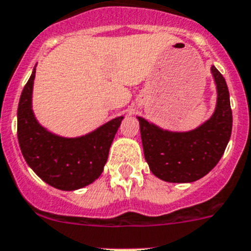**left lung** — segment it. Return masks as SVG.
<instances>
[{"label":"left lung","mask_w":251,"mask_h":251,"mask_svg":"<svg viewBox=\"0 0 251 251\" xmlns=\"http://www.w3.org/2000/svg\"><path fill=\"white\" fill-rule=\"evenodd\" d=\"M217 84V107L213 116L195 130L172 132L159 129L143 117V149L151 171L168 182H193L212 171L225 153L232 131L229 93L222 74L212 66Z\"/></svg>","instance_id":"8db88e82"}]
</instances>
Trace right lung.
Wrapping results in <instances>:
<instances>
[{
	"mask_svg": "<svg viewBox=\"0 0 251 251\" xmlns=\"http://www.w3.org/2000/svg\"><path fill=\"white\" fill-rule=\"evenodd\" d=\"M35 69L20 96L18 140L25 161L48 185L60 190H76L100 177L109 147L124 117L111 120L80 138H61L42 127L31 109Z\"/></svg>",
	"mask_w": 251,
	"mask_h": 251,
	"instance_id": "add662e5",
	"label": "right lung"
}]
</instances>
